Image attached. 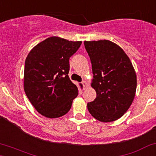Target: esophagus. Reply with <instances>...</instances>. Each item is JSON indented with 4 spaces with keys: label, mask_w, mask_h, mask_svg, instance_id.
<instances>
[{
    "label": "esophagus",
    "mask_w": 156,
    "mask_h": 156,
    "mask_svg": "<svg viewBox=\"0 0 156 156\" xmlns=\"http://www.w3.org/2000/svg\"><path fill=\"white\" fill-rule=\"evenodd\" d=\"M81 83L82 84H83V90H85V89L87 88V82H86V81H83L81 82Z\"/></svg>",
    "instance_id": "esophagus-1"
}]
</instances>
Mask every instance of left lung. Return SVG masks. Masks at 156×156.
I'll use <instances>...</instances> for the list:
<instances>
[{"mask_svg":"<svg viewBox=\"0 0 156 156\" xmlns=\"http://www.w3.org/2000/svg\"><path fill=\"white\" fill-rule=\"evenodd\" d=\"M91 61L92 87L96 98L87 104L95 119L111 122L129 108L136 90V74L132 63L119 46L108 40L84 41Z\"/></svg>","mask_w":156,"mask_h":156,"instance_id":"left-lung-1","label":"left lung"}]
</instances>
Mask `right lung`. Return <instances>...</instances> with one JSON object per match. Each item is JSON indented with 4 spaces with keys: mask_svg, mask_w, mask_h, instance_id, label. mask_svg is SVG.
<instances>
[{
    "mask_svg": "<svg viewBox=\"0 0 156 156\" xmlns=\"http://www.w3.org/2000/svg\"><path fill=\"white\" fill-rule=\"evenodd\" d=\"M81 43L50 37L35 46L27 55L24 91L42 115L59 118L71 108L78 90L68 76L69 58L78 51Z\"/></svg>",
    "mask_w": 156,
    "mask_h": 156,
    "instance_id": "obj_1",
    "label": "right lung"
}]
</instances>
